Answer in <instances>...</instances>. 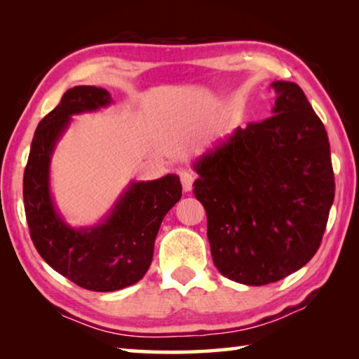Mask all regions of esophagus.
<instances>
[{"mask_svg":"<svg viewBox=\"0 0 359 359\" xmlns=\"http://www.w3.org/2000/svg\"><path fill=\"white\" fill-rule=\"evenodd\" d=\"M179 177H180V182H182V187H184V190L185 191H191V188H193V175H191V172L180 171L179 172Z\"/></svg>","mask_w":359,"mask_h":359,"instance_id":"esophagus-1","label":"esophagus"}]
</instances>
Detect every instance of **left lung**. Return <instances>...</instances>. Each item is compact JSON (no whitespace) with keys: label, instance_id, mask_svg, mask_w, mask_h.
<instances>
[{"label":"left lung","instance_id":"left-lung-1","mask_svg":"<svg viewBox=\"0 0 359 359\" xmlns=\"http://www.w3.org/2000/svg\"><path fill=\"white\" fill-rule=\"evenodd\" d=\"M271 87L274 115L236 128L193 165L215 267L255 287L312 259L336 188L327 133L301 87L285 81Z\"/></svg>","mask_w":359,"mask_h":359}]
</instances>
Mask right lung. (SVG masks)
Masks as SVG:
<instances>
[{
  "label": "right lung",
  "instance_id": "right-lung-1",
  "mask_svg": "<svg viewBox=\"0 0 359 359\" xmlns=\"http://www.w3.org/2000/svg\"><path fill=\"white\" fill-rule=\"evenodd\" d=\"M107 90L79 85L39 121L23 174V203L29 236L42 259L58 274L90 291H117L145 276L163 218L182 198L177 175L131 182L100 224L71 228L55 209L48 184L55 144L71 115L111 104Z\"/></svg>",
  "mask_w": 359,
  "mask_h": 359
}]
</instances>
